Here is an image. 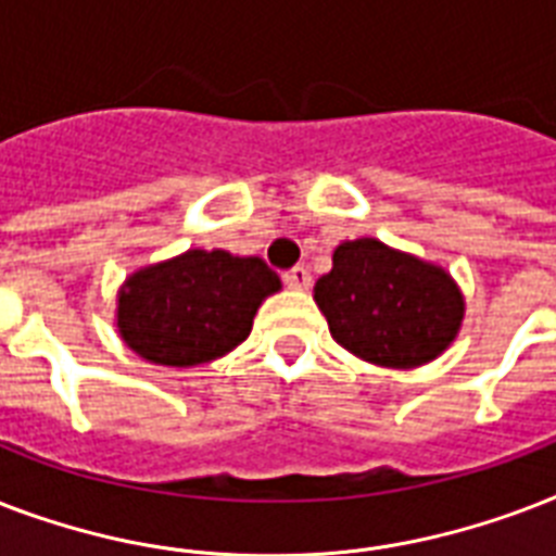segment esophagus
I'll use <instances>...</instances> for the list:
<instances>
[{
	"label": "esophagus",
	"instance_id": "1",
	"mask_svg": "<svg viewBox=\"0 0 556 556\" xmlns=\"http://www.w3.org/2000/svg\"><path fill=\"white\" fill-rule=\"evenodd\" d=\"M286 286L294 288V291H305V288L312 286V274L303 265H296V268L286 270Z\"/></svg>",
	"mask_w": 556,
	"mask_h": 556
}]
</instances>
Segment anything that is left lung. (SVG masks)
<instances>
[{
    "mask_svg": "<svg viewBox=\"0 0 556 556\" xmlns=\"http://www.w3.org/2000/svg\"><path fill=\"white\" fill-rule=\"evenodd\" d=\"M314 303L340 346L387 369L435 361L465 320V296L447 270L369 236L334 248Z\"/></svg>",
    "mask_w": 556,
    "mask_h": 556,
    "instance_id": "1",
    "label": "left lung"
}]
</instances>
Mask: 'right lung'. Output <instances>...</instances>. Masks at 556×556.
I'll return each instance as SVG.
<instances>
[{
  "instance_id": "right-lung-1",
  "label": "right lung",
  "mask_w": 556,
  "mask_h": 556,
  "mask_svg": "<svg viewBox=\"0 0 556 556\" xmlns=\"http://www.w3.org/2000/svg\"><path fill=\"white\" fill-rule=\"evenodd\" d=\"M279 288L260 256L187 251L126 277L117 291V331L150 364H210L251 334L256 308Z\"/></svg>"
}]
</instances>
